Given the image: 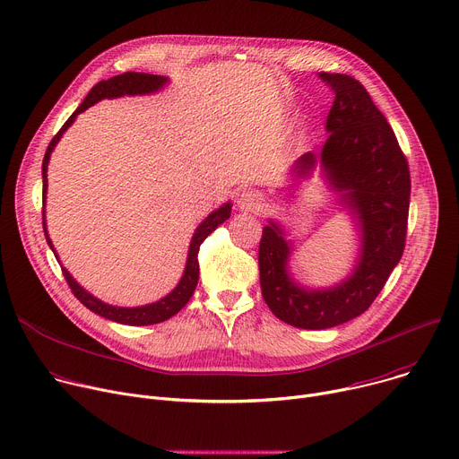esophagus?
I'll return each instance as SVG.
<instances>
[{
  "instance_id": "obj_1",
  "label": "esophagus",
  "mask_w": 459,
  "mask_h": 459,
  "mask_svg": "<svg viewBox=\"0 0 459 459\" xmlns=\"http://www.w3.org/2000/svg\"><path fill=\"white\" fill-rule=\"evenodd\" d=\"M265 199L256 190H243L238 197V208L241 212H262Z\"/></svg>"
}]
</instances>
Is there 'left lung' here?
<instances>
[{"label":"left lung","mask_w":459,"mask_h":459,"mask_svg":"<svg viewBox=\"0 0 459 459\" xmlns=\"http://www.w3.org/2000/svg\"><path fill=\"white\" fill-rule=\"evenodd\" d=\"M335 93L318 153H304L290 174L309 179L318 166L327 188L357 230L351 271L335 285L309 287L290 273L295 241L269 218L260 241V285L269 309L289 325L327 329L362 315L381 293L404 251L410 206L408 162L385 115L360 82L348 74L322 73Z\"/></svg>","instance_id":"obj_1"}]
</instances>
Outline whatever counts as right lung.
<instances>
[{"label": "right lung", "instance_id": "1", "mask_svg": "<svg viewBox=\"0 0 459 459\" xmlns=\"http://www.w3.org/2000/svg\"><path fill=\"white\" fill-rule=\"evenodd\" d=\"M166 84H170L169 76H159V74H150V73H135V71H128L122 73L117 76H111L108 80H100L97 86H93V90L88 93V97L84 99L74 113L65 120L64 126L60 128V132L53 137V141L48 146L44 162H41V178H44V203H46V194H48V166H49V159L53 150L56 148V144L60 143L62 135L69 130L71 124L76 120V117L86 111L88 108L95 106L97 102L104 100V99H120V97H135V95H153L160 90L166 88ZM46 206V204H44ZM230 211H232V203L227 201L223 203L216 211H212L208 214L194 230L190 245H188V255H186V264H185V271L183 276L179 280V283L170 290L169 295L159 299L157 302L146 304V306H135V307H122V306H111L108 302H102L100 299H97L95 295H91L90 290H86L82 287L73 276L71 273L62 267V273L73 290V295L84 304L90 311L118 322V324H126V325H152V324H159L169 320L170 316L178 315L190 300V297L194 295L197 280H199V264H197V253H199V245L204 241V238L208 234H212L223 221H227L230 218ZM44 232H46V239L48 245L51 247V251L55 253L56 260L60 262L56 248L49 238L48 232V223H46V208H44Z\"/></svg>", "mask_w": 459, "mask_h": 459}]
</instances>
